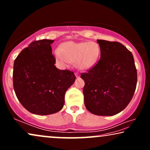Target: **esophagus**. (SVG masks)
I'll return each mask as SVG.
<instances>
[{"mask_svg":"<svg viewBox=\"0 0 150 150\" xmlns=\"http://www.w3.org/2000/svg\"><path fill=\"white\" fill-rule=\"evenodd\" d=\"M75 76H76V78H79L80 74L78 72H75Z\"/></svg>","mask_w":150,"mask_h":150,"instance_id":"34e87169","label":"esophagus"}]
</instances>
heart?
I'll return each instance as SVG.
<instances>
[{"label":"heart","mask_w":150,"mask_h":150,"mask_svg":"<svg viewBox=\"0 0 150 150\" xmlns=\"http://www.w3.org/2000/svg\"><path fill=\"white\" fill-rule=\"evenodd\" d=\"M54 55L59 65L65 67L71 62L81 70H88L97 63L100 55V48L94 42H67L54 50Z\"/></svg>","instance_id":"1"}]
</instances>
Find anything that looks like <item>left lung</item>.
I'll use <instances>...</instances> for the list:
<instances>
[{
    "label": "left lung",
    "instance_id": "1",
    "mask_svg": "<svg viewBox=\"0 0 150 150\" xmlns=\"http://www.w3.org/2000/svg\"><path fill=\"white\" fill-rule=\"evenodd\" d=\"M100 59L87 73L84 102L87 109L96 115L112 116L122 111L132 100L136 89L137 71L134 57L120 42L97 40Z\"/></svg>",
    "mask_w": 150,
    "mask_h": 150
}]
</instances>
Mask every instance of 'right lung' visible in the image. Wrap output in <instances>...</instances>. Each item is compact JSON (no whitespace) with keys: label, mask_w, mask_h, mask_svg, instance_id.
Listing matches in <instances>:
<instances>
[{"label":"right lung","mask_w":150,"mask_h":150,"mask_svg":"<svg viewBox=\"0 0 150 150\" xmlns=\"http://www.w3.org/2000/svg\"><path fill=\"white\" fill-rule=\"evenodd\" d=\"M53 42L50 40L34 41L14 61L16 95L28 111L40 115L62 109L65 92L76 79L73 71L55 67L51 47Z\"/></svg>","instance_id":"1"}]
</instances>
